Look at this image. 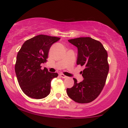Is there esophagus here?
<instances>
[{
  "label": "esophagus",
  "instance_id": "esophagus-1",
  "mask_svg": "<svg viewBox=\"0 0 128 128\" xmlns=\"http://www.w3.org/2000/svg\"><path fill=\"white\" fill-rule=\"evenodd\" d=\"M60 76L62 78H67V76H65L63 74H62V73L60 74Z\"/></svg>",
  "mask_w": 128,
  "mask_h": 128
}]
</instances>
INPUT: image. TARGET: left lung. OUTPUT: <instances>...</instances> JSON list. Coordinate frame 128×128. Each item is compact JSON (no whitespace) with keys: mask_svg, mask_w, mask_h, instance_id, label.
Returning a JSON list of instances; mask_svg holds the SVG:
<instances>
[{"mask_svg":"<svg viewBox=\"0 0 128 128\" xmlns=\"http://www.w3.org/2000/svg\"><path fill=\"white\" fill-rule=\"evenodd\" d=\"M78 48L77 64L85 66L81 72L84 80L66 89L69 98L78 103H88L95 100L103 90L109 71L107 52L98 40L90 37L68 40Z\"/></svg>","mask_w":128,"mask_h":128,"instance_id":"left-lung-1","label":"left lung"}]
</instances>
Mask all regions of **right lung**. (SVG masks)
<instances>
[{"label":"right lung","instance_id":"add662e5","mask_svg":"<svg viewBox=\"0 0 128 128\" xmlns=\"http://www.w3.org/2000/svg\"><path fill=\"white\" fill-rule=\"evenodd\" d=\"M60 39L40 34L26 40L18 52L15 72L21 90L29 97L40 99L50 93L51 80L58 74L42 69L40 64L47 62L51 46Z\"/></svg>","mask_w":128,"mask_h":128}]
</instances>
